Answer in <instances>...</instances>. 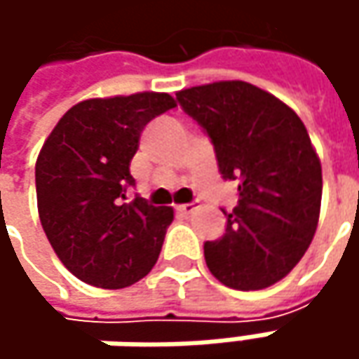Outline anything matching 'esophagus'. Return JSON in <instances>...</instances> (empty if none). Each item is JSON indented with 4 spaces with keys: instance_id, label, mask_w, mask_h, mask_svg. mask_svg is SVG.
I'll use <instances>...</instances> for the list:
<instances>
[{
    "instance_id": "1",
    "label": "esophagus",
    "mask_w": 359,
    "mask_h": 359,
    "mask_svg": "<svg viewBox=\"0 0 359 359\" xmlns=\"http://www.w3.org/2000/svg\"><path fill=\"white\" fill-rule=\"evenodd\" d=\"M194 210H196V208H194L191 203H184V205H177V208H175V212H177L180 215L194 214Z\"/></svg>"
}]
</instances>
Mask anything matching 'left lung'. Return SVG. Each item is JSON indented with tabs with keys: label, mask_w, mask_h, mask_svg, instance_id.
Instances as JSON below:
<instances>
[{
	"label": "left lung",
	"mask_w": 359,
	"mask_h": 359,
	"mask_svg": "<svg viewBox=\"0 0 359 359\" xmlns=\"http://www.w3.org/2000/svg\"><path fill=\"white\" fill-rule=\"evenodd\" d=\"M212 140L224 180L238 182L226 231L203 243L210 271L250 292L285 278L313 240L322 165L304 121L276 95L248 81H217L175 93Z\"/></svg>",
	"instance_id": "8db88e82"
}]
</instances>
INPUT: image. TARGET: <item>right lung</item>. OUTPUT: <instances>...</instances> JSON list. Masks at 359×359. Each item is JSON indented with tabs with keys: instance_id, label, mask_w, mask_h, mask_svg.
Masks as SVG:
<instances>
[{
	"instance_id": "1",
	"label": "right lung",
	"mask_w": 359,
	"mask_h": 359,
	"mask_svg": "<svg viewBox=\"0 0 359 359\" xmlns=\"http://www.w3.org/2000/svg\"><path fill=\"white\" fill-rule=\"evenodd\" d=\"M175 107L170 93L86 100L63 116L35 163L37 210L53 252L77 280L119 290L158 262L173 210L128 189L140 135Z\"/></svg>"
}]
</instances>
